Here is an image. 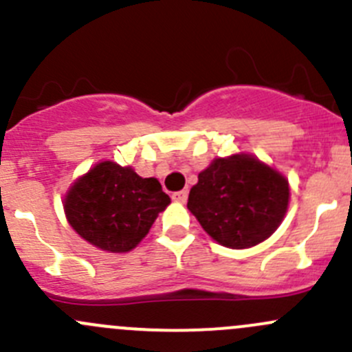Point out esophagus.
I'll list each match as a JSON object with an SVG mask.
<instances>
[{
  "label": "esophagus",
  "mask_w": 352,
  "mask_h": 352,
  "mask_svg": "<svg viewBox=\"0 0 352 352\" xmlns=\"http://www.w3.org/2000/svg\"><path fill=\"white\" fill-rule=\"evenodd\" d=\"M187 196H189V194H187V190H179V192L172 194V199L175 202H180V204H184V202L187 201Z\"/></svg>",
  "instance_id": "34e87169"
}]
</instances>
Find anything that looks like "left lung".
<instances>
[{"label":"left lung","mask_w":352,"mask_h":352,"mask_svg":"<svg viewBox=\"0 0 352 352\" xmlns=\"http://www.w3.org/2000/svg\"><path fill=\"white\" fill-rule=\"evenodd\" d=\"M289 182L257 156L214 158L197 175L187 208L204 232L228 248H250L267 240L285 219Z\"/></svg>","instance_id":"1"}]
</instances>
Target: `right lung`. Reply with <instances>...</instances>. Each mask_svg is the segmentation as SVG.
<instances>
[{"mask_svg":"<svg viewBox=\"0 0 352 352\" xmlns=\"http://www.w3.org/2000/svg\"><path fill=\"white\" fill-rule=\"evenodd\" d=\"M170 204L155 177L143 179L133 166L105 160L71 184L65 214L83 240L112 254L131 252Z\"/></svg>","mask_w":352,"mask_h":352,"instance_id":"obj_1","label":"right lung"}]
</instances>
